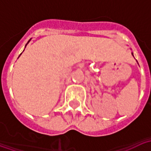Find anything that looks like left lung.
Returning a JSON list of instances; mask_svg holds the SVG:
<instances>
[{
    "label": "left lung",
    "mask_w": 151,
    "mask_h": 151,
    "mask_svg": "<svg viewBox=\"0 0 151 151\" xmlns=\"http://www.w3.org/2000/svg\"><path fill=\"white\" fill-rule=\"evenodd\" d=\"M132 55H133V52H132Z\"/></svg>",
    "instance_id": "left-lung-1"
}]
</instances>
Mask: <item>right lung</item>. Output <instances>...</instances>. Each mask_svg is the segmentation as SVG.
Masks as SVG:
<instances>
[{
	"label": "right lung",
	"mask_w": 151,
	"mask_h": 151,
	"mask_svg": "<svg viewBox=\"0 0 151 151\" xmlns=\"http://www.w3.org/2000/svg\"><path fill=\"white\" fill-rule=\"evenodd\" d=\"M30 41H31V40H29V41H28L27 43H29V42H30ZM27 44H26V46H25V47H27ZM21 54H22V53H21ZM21 54H20V56H21ZM19 56H18V57H19Z\"/></svg>",
	"instance_id": "1"
}]
</instances>
